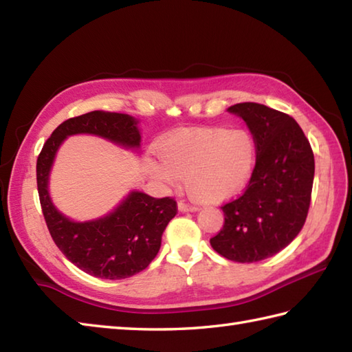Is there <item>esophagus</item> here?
<instances>
[{
  "label": "esophagus",
  "mask_w": 352,
  "mask_h": 352,
  "mask_svg": "<svg viewBox=\"0 0 352 352\" xmlns=\"http://www.w3.org/2000/svg\"><path fill=\"white\" fill-rule=\"evenodd\" d=\"M178 209H180L182 212H195V210H198L195 204H189V203H184V201H178Z\"/></svg>",
  "instance_id": "esophagus-1"
}]
</instances>
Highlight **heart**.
Instances as JSON below:
<instances>
[{
    "mask_svg": "<svg viewBox=\"0 0 352 352\" xmlns=\"http://www.w3.org/2000/svg\"><path fill=\"white\" fill-rule=\"evenodd\" d=\"M157 151L162 164L149 163L157 180L174 184L183 178L188 194L201 203L238 194L258 160V143L250 131L224 126L178 131Z\"/></svg>",
    "mask_w": 352,
    "mask_h": 352,
    "instance_id": "1",
    "label": "heart"
}]
</instances>
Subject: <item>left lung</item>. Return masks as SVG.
<instances>
[{
    "label": "left lung",
    "mask_w": 352,
    "mask_h": 352,
    "mask_svg": "<svg viewBox=\"0 0 352 352\" xmlns=\"http://www.w3.org/2000/svg\"><path fill=\"white\" fill-rule=\"evenodd\" d=\"M229 111L243 117L258 143L245 190L221 206L224 224L213 250L235 263H258L292 243L305 224L314 180V154L292 116L254 102Z\"/></svg>",
    "instance_id": "left-lung-1"
}]
</instances>
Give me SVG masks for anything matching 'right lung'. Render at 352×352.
<instances>
[{
    "label": "right lung",
    "mask_w": 352,
    "mask_h": 352,
    "mask_svg": "<svg viewBox=\"0 0 352 352\" xmlns=\"http://www.w3.org/2000/svg\"><path fill=\"white\" fill-rule=\"evenodd\" d=\"M137 122L126 114L91 111L72 117L53 131L36 162L41 209L48 232L65 258L91 276L125 279L144 270L162 245L163 230L177 215L172 197L154 198L131 192L108 217L89 223H74L59 213L47 190L54 154L67 135L94 134L129 148L140 146Z\"/></svg>",
    "instance_id": "add662e5"
}]
</instances>
